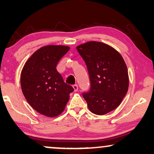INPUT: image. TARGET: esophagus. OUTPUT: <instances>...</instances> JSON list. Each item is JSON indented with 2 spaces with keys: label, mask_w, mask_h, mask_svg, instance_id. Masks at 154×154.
Masks as SVG:
<instances>
[{
  "label": "esophagus",
  "mask_w": 154,
  "mask_h": 154,
  "mask_svg": "<svg viewBox=\"0 0 154 154\" xmlns=\"http://www.w3.org/2000/svg\"><path fill=\"white\" fill-rule=\"evenodd\" d=\"M73 89H74V91L76 92L78 90H79V87H78V85H76V84H75V85H73Z\"/></svg>",
  "instance_id": "34e87169"
}]
</instances>
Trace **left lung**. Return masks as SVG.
I'll list each match as a JSON object with an SVG mask.
<instances>
[{"label":"left lung","instance_id":"left-lung-1","mask_svg":"<svg viewBox=\"0 0 154 154\" xmlns=\"http://www.w3.org/2000/svg\"><path fill=\"white\" fill-rule=\"evenodd\" d=\"M90 81L83 97L92 113L104 115L121 104L129 85L128 69L121 54L106 44L90 41L77 46Z\"/></svg>","mask_w":154,"mask_h":154}]
</instances>
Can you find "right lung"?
<instances>
[{"label": "right lung", "instance_id": "1", "mask_svg": "<svg viewBox=\"0 0 154 154\" xmlns=\"http://www.w3.org/2000/svg\"><path fill=\"white\" fill-rule=\"evenodd\" d=\"M70 48L47 45L35 51L24 64L21 73V87L31 107L48 117L60 115L64 110L72 92V86L64 83L57 71L59 61Z\"/></svg>", "mask_w": 154, "mask_h": 154}]
</instances>
